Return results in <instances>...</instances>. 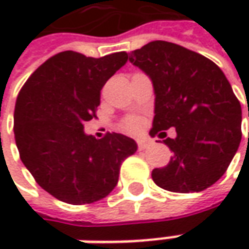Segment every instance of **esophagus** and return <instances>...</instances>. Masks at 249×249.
I'll return each mask as SVG.
<instances>
[{
    "mask_svg": "<svg viewBox=\"0 0 249 249\" xmlns=\"http://www.w3.org/2000/svg\"><path fill=\"white\" fill-rule=\"evenodd\" d=\"M151 144V140L147 139H139L137 140V145H139V149H145Z\"/></svg>",
    "mask_w": 249,
    "mask_h": 249,
    "instance_id": "obj_1",
    "label": "esophagus"
}]
</instances>
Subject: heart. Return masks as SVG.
<instances>
[{
	"mask_svg": "<svg viewBox=\"0 0 249 249\" xmlns=\"http://www.w3.org/2000/svg\"><path fill=\"white\" fill-rule=\"evenodd\" d=\"M141 126H142V120L140 119V118H137V116H130L127 119H124L123 124H122L123 130H126V131H129V133L139 131V130L141 129Z\"/></svg>",
	"mask_w": 249,
	"mask_h": 249,
	"instance_id": "1",
	"label": "heart"
}]
</instances>
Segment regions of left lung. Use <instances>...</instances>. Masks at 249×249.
Wrapping results in <instances>:
<instances>
[{
  "instance_id": "8db88e82",
  "label": "left lung",
  "mask_w": 249,
  "mask_h": 249,
  "mask_svg": "<svg viewBox=\"0 0 249 249\" xmlns=\"http://www.w3.org/2000/svg\"><path fill=\"white\" fill-rule=\"evenodd\" d=\"M129 61L154 84L155 116L149 134L173 152L152 170L155 184L172 193H198L225 175L241 141V105L222 69L201 53L169 41H151ZM249 116V107H248Z\"/></svg>"
}]
</instances>
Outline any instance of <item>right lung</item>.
I'll use <instances>...</instances> for the list:
<instances>
[{
    "label": "right lung",
    "instance_id": "add662e5",
    "mask_svg": "<svg viewBox=\"0 0 249 249\" xmlns=\"http://www.w3.org/2000/svg\"><path fill=\"white\" fill-rule=\"evenodd\" d=\"M127 62L124 51L91 58L63 51L47 59L16 98L14 133L19 155L37 184L56 199L83 205L116 187L120 165L137 151L119 133L97 140L84 123L97 118L104 84Z\"/></svg>",
    "mask_w": 249,
    "mask_h": 249
}]
</instances>
